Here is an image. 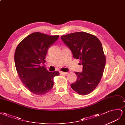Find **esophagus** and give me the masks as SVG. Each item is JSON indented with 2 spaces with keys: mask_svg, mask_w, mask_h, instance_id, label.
Returning a JSON list of instances; mask_svg holds the SVG:
<instances>
[{
  "mask_svg": "<svg viewBox=\"0 0 125 125\" xmlns=\"http://www.w3.org/2000/svg\"><path fill=\"white\" fill-rule=\"evenodd\" d=\"M60 73L61 74H63V75H64V74H67V72H62V71H60Z\"/></svg>",
  "mask_w": 125,
  "mask_h": 125,
  "instance_id": "obj_1",
  "label": "esophagus"
}]
</instances>
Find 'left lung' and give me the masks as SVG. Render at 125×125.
<instances>
[{
	"instance_id": "1",
	"label": "left lung",
	"mask_w": 125,
	"mask_h": 125,
	"mask_svg": "<svg viewBox=\"0 0 125 125\" xmlns=\"http://www.w3.org/2000/svg\"><path fill=\"white\" fill-rule=\"evenodd\" d=\"M62 40L72 52L74 59H80L82 72H75L77 81L71 84L78 94H90L97 86L103 76L106 58L101 42L95 35L78 32L62 35Z\"/></svg>"
}]
</instances>
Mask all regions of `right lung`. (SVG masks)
Returning a JSON list of instances; mask_svg holds the SVG:
<instances>
[{
	"mask_svg": "<svg viewBox=\"0 0 125 125\" xmlns=\"http://www.w3.org/2000/svg\"><path fill=\"white\" fill-rule=\"evenodd\" d=\"M59 35H49L34 32L21 41L16 48L15 63L18 74L29 91L38 95H42L53 86V78L59 72H49L41 65L49 48L58 40Z\"/></svg>",
	"mask_w": 125,
	"mask_h": 125,
	"instance_id": "obj_1",
	"label": "right lung"
}]
</instances>
